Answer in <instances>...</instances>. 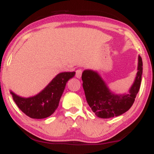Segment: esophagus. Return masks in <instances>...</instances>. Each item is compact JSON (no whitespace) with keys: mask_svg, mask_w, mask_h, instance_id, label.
Returning a JSON list of instances; mask_svg holds the SVG:
<instances>
[{"mask_svg":"<svg viewBox=\"0 0 154 154\" xmlns=\"http://www.w3.org/2000/svg\"><path fill=\"white\" fill-rule=\"evenodd\" d=\"M82 70L81 69H77V71H76V77L78 79L80 78L81 76H82Z\"/></svg>","mask_w":154,"mask_h":154,"instance_id":"esophagus-1","label":"esophagus"}]
</instances>
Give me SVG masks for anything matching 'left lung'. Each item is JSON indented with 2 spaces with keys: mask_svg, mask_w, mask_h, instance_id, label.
Wrapping results in <instances>:
<instances>
[{
  "mask_svg": "<svg viewBox=\"0 0 154 154\" xmlns=\"http://www.w3.org/2000/svg\"><path fill=\"white\" fill-rule=\"evenodd\" d=\"M143 61L138 56L137 72L128 93L116 94L109 89L98 72L86 69L82 72V87L86 100L97 116L103 119L122 115L128 111L135 101L140 87Z\"/></svg>",
  "mask_w": 154,
  "mask_h": 154,
  "instance_id": "8db88e82",
  "label": "left lung"
}]
</instances>
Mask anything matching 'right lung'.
<instances>
[{
    "label": "right lung",
    "mask_w": 154,
    "mask_h": 154,
    "mask_svg": "<svg viewBox=\"0 0 154 154\" xmlns=\"http://www.w3.org/2000/svg\"><path fill=\"white\" fill-rule=\"evenodd\" d=\"M75 72L58 74L38 94L24 98L10 91L17 106L26 116L32 119H44L56 110L65 89L66 82L74 77Z\"/></svg>",
    "instance_id": "1"
}]
</instances>
